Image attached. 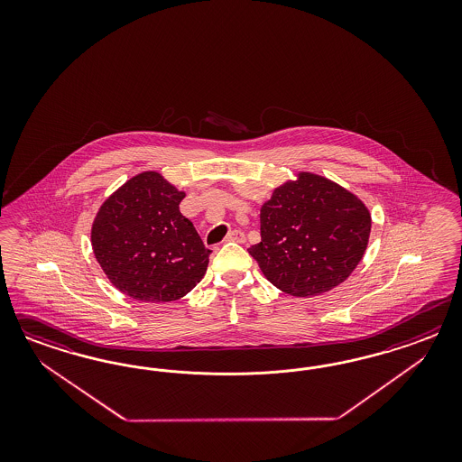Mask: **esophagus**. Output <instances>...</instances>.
I'll return each mask as SVG.
<instances>
[{
    "label": "esophagus",
    "mask_w": 462,
    "mask_h": 462,
    "mask_svg": "<svg viewBox=\"0 0 462 462\" xmlns=\"http://www.w3.org/2000/svg\"><path fill=\"white\" fill-rule=\"evenodd\" d=\"M226 240H230V242H238V244H244V242H245V234H244L242 230H232V232L228 234Z\"/></svg>",
    "instance_id": "esophagus-1"
}]
</instances>
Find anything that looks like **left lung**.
<instances>
[{
    "mask_svg": "<svg viewBox=\"0 0 462 462\" xmlns=\"http://www.w3.org/2000/svg\"><path fill=\"white\" fill-rule=\"evenodd\" d=\"M371 217L356 196L315 174L278 188L261 208V242L249 254L284 293L313 296L342 281L363 259Z\"/></svg>",
    "mask_w": 462,
    "mask_h": 462,
    "instance_id": "1",
    "label": "left lung"
}]
</instances>
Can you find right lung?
I'll use <instances>...</instances> for the list:
<instances>
[{
  "instance_id": "obj_1",
  "label": "right lung",
  "mask_w": 462,
  "mask_h": 462,
  "mask_svg": "<svg viewBox=\"0 0 462 462\" xmlns=\"http://www.w3.org/2000/svg\"><path fill=\"white\" fill-rule=\"evenodd\" d=\"M184 193L157 172H142L99 208L91 244L99 266L140 301L168 303L201 281L211 251L182 217Z\"/></svg>"
}]
</instances>
